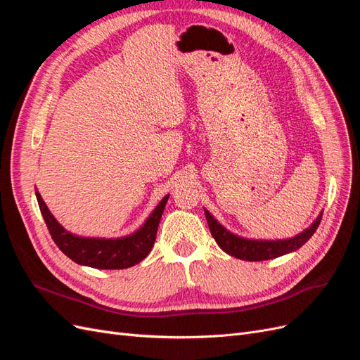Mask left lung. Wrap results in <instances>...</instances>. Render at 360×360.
Here are the masks:
<instances>
[{"label": "left lung", "instance_id": "left-lung-1", "mask_svg": "<svg viewBox=\"0 0 360 360\" xmlns=\"http://www.w3.org/2000/svg\"><path fill=\"white\" fill-rule=\"evenodd\" d=\"M204 213H205L207 224H209V228H210V233L216 240V243L221 246V249L225 250L228 255L236 257L238 259H246V261L271 259L299 249L309 240L315 231H317V228L321 222V216H323L320 214L317 217V221H315L308 230H304L296 237L287 238V240H248V238L237 237L230 231H226L225 228L207 210H204Z\"/></svg>", "mask_w": 360, "mask_h": 360}]
</instances>
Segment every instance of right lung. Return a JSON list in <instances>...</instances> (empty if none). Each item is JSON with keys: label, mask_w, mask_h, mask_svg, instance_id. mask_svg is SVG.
Segmentation results:
<instances>
[{"label": "right lung", "mask_w": 360, "mask_h": 360, "mask_svg": "<svg viewBox=\"0 0 360 360\" xmlns=\"http://www.w3.org/2000/svg\"><path fill=\"white\" fill-rule=\"evenodd\" d=\"M36 197L52 240L56 242L64 255L82 266L111 270L132 267L150 254L169 195L159 202L146 224L136 233L123 238H85L73 236L53 219L39 192H36Z\"/></svg>", "instance_id": "1"}]
</instances>
